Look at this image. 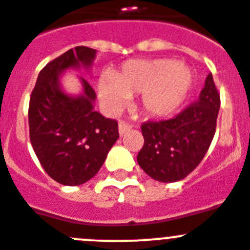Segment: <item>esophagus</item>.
I'll use <instances>...</instances> for the list:
<instances>
[{"instance_id": "esophagus-1", "label": "esophagus", "mask_w": 250, "mask_h": 250, "mask_svg": "<svg viewBox=\"0 0 250 250\" xmlns=\"http://www.w3.org/2000/svg\"><path fill=\"white\" fill-rule=\"evenodd\" d=\"M130 129H132V125L127 123L125 121H120V123H118V132H120L121 135L125 134V132Z\"/></svg>"}]
</instances>
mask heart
<instances>
[{"mask_svg":"<svg viewBox=\"0 0 250 250\" xmlns=\"http://www.w3.org/2000/svg\"><path fill=\"white\" fill-rule=\"evenodd\" d=\"M192 73L171 58L132 60L111 76V83L101 81L99 98L112 112L123 108L130 96L142 95L140 106L154 117L176 112L192 88Z\"/></svg>","mask_w":250,"mask_h":250,"instance_id":"1","label":"heart"}]
</instances>
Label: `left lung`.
<instances>
[{"instance_id":"1","label":"left lung","mask_w":250,"mask_h":250,"mask_svg":"<svg viewBox=\"0 0 250 250\" xmlns=\"http://www.w3.org/2000/svg\"><path fill=\"white\" fill-rule=\"evenodd\" d=\"M219 110L220 93L209 74L197 101L169 120L143 123L139 166L151 178L165 183L186 178L209 150Z\"/></svg>"}]
</instances>
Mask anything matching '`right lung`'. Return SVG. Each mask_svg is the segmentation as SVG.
<instances>
[{"label": "right lung", "instance_id": "obj_1", "mask_svg": "<svg viewBox=\"0 0 250 250\" xmlns=\"http://www.w3.org/2000/svg\"><path fill=\"white\" fill-rule=\"evenodd\" d=\"M96 51L77 46L48 62L40 71L29 101V135L46 173L64 186H79L93 178L118 139V123L94 111L96 94L82 78L84 93L66 95L60 74L67 68L89 67Z\"/></svg>", "mask_w": 250, "mask_h": 250}]
</instances>
